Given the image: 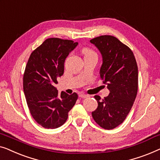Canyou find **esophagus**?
Returning <instances> with one entry per match:
<instances>
[{
  "mask_svg": "<svg viewBox=\"0 0 160 160\" xmlns=\"http://www.w3.org/2000/svg\"><path fill=\"white\" fill-rule=\"evenodd\" d=\"M79 96L80 98H87L88 97V96L86 95V94H84V93H80L79 94Z\"/></svg>",
  "mask_w": 160,
  "mask_h": 160,
  "instance_id": "34e87169",
  "label": "esophagus"
}]
</instances>
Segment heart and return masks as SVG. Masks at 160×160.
I'll return each mask as SVG.
<instances>
[{
	"label": "heart",
	"instance_id": "b5f03b06",
	"mask_svg": "<svg viewBox=\"0 0 160 160\" xmlns=\"http://www.w3.org/2000/svg\"><path fill=\"white\" fill-rule=\"evenodd\" d=\"M82 53L85 57H91V56H96V53L93 50L89 48H83L82 50Z\"/></svg>",
	"mask_w": 160,
	"mask_h": 160
}]
</instances>
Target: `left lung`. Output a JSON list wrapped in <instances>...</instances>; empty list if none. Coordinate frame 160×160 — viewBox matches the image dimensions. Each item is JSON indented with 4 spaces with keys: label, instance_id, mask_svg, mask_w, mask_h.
<instances>
[{
    "label": "left lung",
    "instance_id": "left-lung-1",
    "mask_svg": "<svg viewBox=\"0 0 160 160\" xmlns=\"http://www.w3.org/2000/svg\"><path fill=\"white\" fill-rule=\"evenodd\" d=\"M90 42L102 54L100 78L109 90L103 99L94 96L98 107L92 117L101 127L111 130L123 122L133 105L138 91V66L129 47L114 36L102 35Z\"/></svg>",
    "mask_w": 160,
    "mask_h": 160
}]
</instances>
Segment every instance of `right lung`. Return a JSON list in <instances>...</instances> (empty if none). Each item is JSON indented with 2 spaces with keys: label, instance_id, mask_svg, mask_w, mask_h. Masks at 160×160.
Listing matches in <instances>:
<instances>
[{
  "label": "right lung",
  "instance_id": "obj_1",
  "mask_svg": "<svg viewBox=\"0 0 160 160\" xmlns=\"http://www.w3.org/2000/svg\"><path fill=\"white\" fill-rule=\"evenodd\" d=\"M78 45L72 40L48 38L31 53L23 77V89L32 118L47 129L62 126L75 104L78 94L59 95L57 79L64 70V62Z\"/></svg>",
  "mask_w": 160,
  "mask_h": 160
}]
</instances>
